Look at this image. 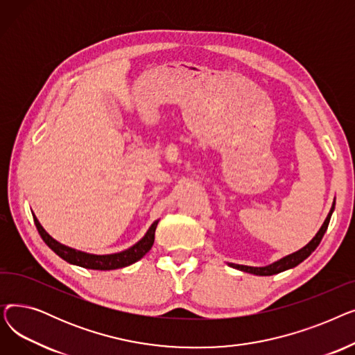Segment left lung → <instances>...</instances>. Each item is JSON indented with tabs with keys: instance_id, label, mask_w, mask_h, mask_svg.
<instances>
[{
	"instance_id": "1",
	"label": "left lung",
	"mask_w": 355,
	"mask_h": 355,
	"mask_svg": "<svg viewBox=\"0 0 355 355\" xmlns=\"http://www.w3.org/2000/svg\"><path fill=\"white\" fill-rule=\"evenodd\" d=\"M334 209H335V201L332 202V207L324 221V225L321 226V229L318 230V233L315 234V237L309 241V243L306 246H304L302 249H300L295 253H291L282 259L276 260V262L268 265V266H246V265H237V263H227L229 266L237 269V270H241V272H246V273H253V275H257V276H272V275H276V273H281V272H285L288 269H292L295 266L300 265L301 262H304V260L316 249L318 248V245L321 243V240L328 229V225H329V220H331V216L334 213Z\"/></svg>"
}]
</instances>
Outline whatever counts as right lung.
I'll list each match as a JSON object with an SVG mask.
<instances>
[{
	"label": "right lung",
	"instance_id": "right-lung-1",
	"mask_svg": "<svg viewBox=\"0 0 355 355\" xmlns=\"http://www.w3.org/2000/svg\"><path fill=\"white\" fill-rule=\"evenodd\" d=\"M35 227L39 230L42 239L44 240V243L55 253L60 256L63 260H66L70 265H76L80 268L86 269H93V270H114L119 268H126L129 265H132L138 262L139 259H142L149 250H151L154 245V239H155V229L159 220H155L151 227L148 229L145 236L137 241L134 246H130L126 250L118 252V253H110V254H93V253H86L82 250H76L73 248H69L55 239H53L40 225V221L37 220V217L33 214Z\"/></svg>",
	"mask_w": 355,
	"mask_h": 355
}]
</instances>
